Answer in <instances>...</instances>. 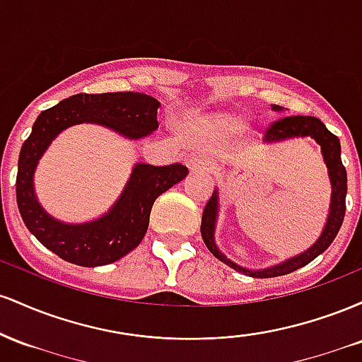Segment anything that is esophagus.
I'll use <instances>...</instances> for the list:
<instances>
[{
  "instance_id": "34e87169",
  "label": "esophagus",
  "mask_w": 362,
  "mask_h": 362,
  "mask_svg": "<svg viewBox=\"0 0 362 362\" xmlns=\"http://www.w3.org/2000/svg\"><path fill=\"white\" fill-rule=\"evenodd\" d=\"M189 167L190 170H209L211 163H209V158L204 155H192L189 158Z\"/></svg>"
}]
</instances>
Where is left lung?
<instances>
[{
    "instance_id": "left-lung-1",
    "label": "left lung",
    "mask_w": 362,
    "mask_h": 362,
    "mask_svg": "<svg viewBox=\"0 0 362 362\" xmlns=\"http://www.w3.org/2000/svg\"><path fill=\"white\" fill-rule=\"evenodd\" d=\"M274 112H282V107L272 105ZM313 138L322 146V156L325 161L328 177H330L332 185V197H330V209H328L327 223L323 228L320 238L315 242L306 252L300 253V255L288 259L281 264L272 265V267L259 269V271H252V269H245L242 265L235 264L233 260L228 259L224 253L219 250L218 245L214 240V230L216 221H218V211H219V194L214 190L213 197L207 201L202 213V223H201V235L204 240L206 247L213 253L218 260L224 262L228 267L235 269V271L247 274L250 277H277L284 276V274L294 272L296 269L305 267L311 260L317 259L320 253H323L330 247L334 238L337 236L340 226H342L344 216H346V194H347V172L346 167L342 165L340 160V141L335 134L325 127V124L317 117H310V115H289V117H281L265 131L264 141L267 143H279V141L289 139V138Z\"/></svg>"
}]
</instances>
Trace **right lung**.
Segmentation results:
<instances>
[{
  "label": "right lung",
  "instance_id": "right-lung-1",
  "mask_svg": "<svg viewBox=\"0 0 362 362\" xmlns=\"http://www.w3.org/2000/svg\"><path fill=\"white\" fill-rule=\"evenodd\" d=\"M156 98L134 91L78 93L40 112L23 143L16 173V204L25 226L45 248L81 267H98L119 260L144 238L153 202L184 180L189 170L173 163L153 167L136 163L120 197L109 213L93 221L69 224L44 211L35 197L34 173L54 138L76 124H100L127 139H141L158 129Z\"/></svg>",
  "mask_w": 362,
  "mask_h": 362
}]
</instances>
